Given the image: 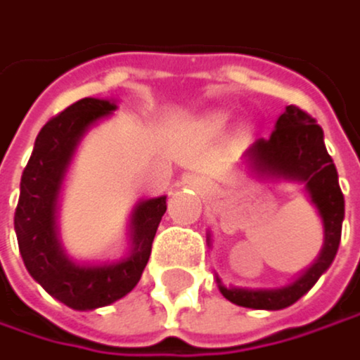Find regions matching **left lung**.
I'll list each match as a JSON object with an SVG mask.
<instances>
[{
  "label": "left lung",
  "instance_id": "1",
  "mask_svg": "<svg viewBox=\"0 0 360 360\" xmlns=\"http://www.w3.org/2000/svg\"><path fill=\"white\" fill-rule=\"evenodd\" d=\"M247 155L259 174L302 181L325 226V247L319 259L293 285L283 289H228L219 283L224 297L236 306L283 310L306 295L335 259L342 238L344 194L340 190L335 164L323 141V128L295 105L285 109L270 139H257Z\"/></svg>",
  "mask_w": 360,
  "mask_h": 360
}]
</instances>
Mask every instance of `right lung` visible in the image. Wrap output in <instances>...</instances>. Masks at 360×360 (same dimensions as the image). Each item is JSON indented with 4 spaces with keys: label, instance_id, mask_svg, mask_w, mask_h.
Here are the masks:
<instances>
[{
    "label": "right lung",
    "instance_id": "add662e5",
    "mask_svg": "<svg viewBox=\"0 0 360 360\" xmlns=\"http://www.w3.org/2000/svg\"><path fill=\"white\" fill-rule=\"evenodd\" d=\"M115 109L111 101L82 98L44 124L22 170L14 213L18 249L29 274L58 302L73 310L109 306L130 293L149 262L151 243L166 211V196L141 202L132 215V253L109 266L71 262L54 230V211L63 174L84 130Z\"/></svg>",
    "mask_w": 360,
    "mask_h": 360
}]
</instances>
